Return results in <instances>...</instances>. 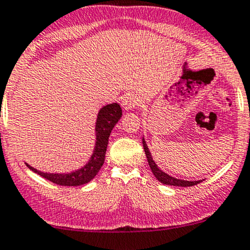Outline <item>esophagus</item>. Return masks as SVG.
Masks as SVG:
<instances>
[{"mask_svg": "<svg viewBox=\"0 0 250 250\" xmlns=\"http://www.w3.org/2000/svg\"><path fill=\"white\" fill-rule=\"evenodd\" d=\"M140 100L139 97L137 96L135 94H126L124 97L122 98V106L124 107L125 110H132L134 107H137L139 105Z\"/></svg>", "mask_w": 250, "mask_h": 250, "instance_id": "1", "label": "esophagus"}]
</instances>
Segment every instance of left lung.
Returning a JSON list of instances; mask_svg holds the SVG:
<instances>
[{
    "instance_id": "8db88e82",
    "label": "left lung",
    "mask_w": 250,
    "mask_h": 250,
    "mask_svg": "<svg viewBox=\"0 0 250 250\" xmlns=\"http://www.w3.org/2000/svg\"><path fill=\"white\" fill-rule=\"evenodd\" d=\"M143 146L145 149V154H146L147 161H148L150 170H152L154 176L158 178L161 183L168 184V186H174V187H192V186H196V184H198L202 182V181H191V182L183 181V180H178V178H174V177L169 176V175L166 174L165 171L160 170V169L158 168V166H156V163L153 161V158H152V155H150L148 147H147V145H146V143H145L144 139H143Z\"/></svg>"
}]
</instances>
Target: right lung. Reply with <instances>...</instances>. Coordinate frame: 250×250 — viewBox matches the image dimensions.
<instances>
[{
	"instance_id": "right-lung-1",
	"label": "right lung",
	"mask_w": 250,
	"mask_h": 250,
	"mask_svg": "<svg viewBox=\"0 0 250 250\" xmlns=\"http://www.w3.org/2000/svg\"><path fill=\"white\" fill-rule=\"evenodd\" d=\"M122 115V107L118 103L109 104L100 110L96 122V146H95L94 154L87 165L79 170L70 172V174H46V172H42L30 167L29 165L27 167L32 171L39 174L42 177L53 182L55 184H59V186L76 187L88 183L96 176V174L103 166L110 133L118 123Z\"/></svg>"
}]
</instances>
